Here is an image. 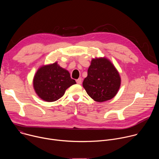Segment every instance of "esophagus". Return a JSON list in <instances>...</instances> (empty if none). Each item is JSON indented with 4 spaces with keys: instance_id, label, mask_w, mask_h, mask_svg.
<instances>
[{
    "instance_id": "esophagus-1",
    "label": "esophagus",
    "mask_w": 159,
    "mask_h": 159,
    "mask_svg": "<svg viewBox=\"0 0 159 159\" xmlns=\"http://www.w3.org/2000/svg\"><path fill=\"white\" fill-rule=\"evenodd\" d=\"M82 79L81 78H79V79L76 80V82H77V83L78 84H82Z\"/></svg>"
}]
</instances>
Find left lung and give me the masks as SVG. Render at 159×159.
Wrapping results in <instances>:
<instances>
[{
  "label": "left lung",
  "mask_w": 159,
  "mask_h": 159,
  "mask_svg": "<svg viewBox=\"0 0 159 159\" xmlns=\"http://www.w3.org/2000/svg\"><path fill=\"white\" fill-rule=\"evenodd\" d=\"M120 75L110 60L106 57L93 58L82 85L87 94L96 102L110 100L118 93Z\"/></svg>",
  "instance_id": "8db88e82"
}]
</instances>
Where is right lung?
Returning <instances> with one entry per match:
<instances>
[{"label":"right lung","mask_w":159,"mask_h":159,"mask_svg":"<svg viewBox=\"0 0 159 159\" xmlns=\"http://www.w3.org/2000/svg\"><path fill=\"white\" fill-rule=\"evenodd\" d=\"M33 87L39 98L46 102H54L61 98L65 90L75 84L69 72L55 61L43 65L34 75Z\"/></svg>","instance_id":"right-lung-1"}]
</instances>
